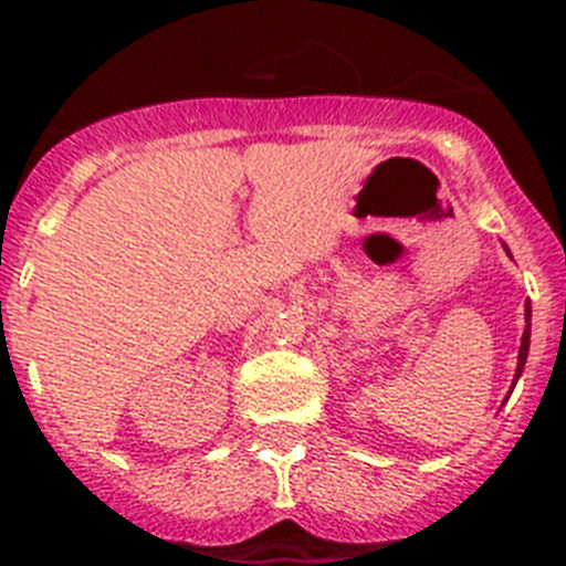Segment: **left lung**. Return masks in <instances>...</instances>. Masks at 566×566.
Instances as JSON below:
<instances>
[{
    "mask_svg": "<svg viewBox=\"0 0 566 566\" xmlns=\"http://www.w3.org/2000/svg\"><path fill=\"white\" fill-rule=\"evenodd\" d=\"M507 254H510V249H507ZM524 319H527V328H524V334H522V348H518V365H516V377H513V388H516L518 377H522L524 363H527V352H530V303H527V308H524Z\"/></svg>",
    "mask_w": 566,
    "mask_h": 566,
    "instance_id": "8db88e82",
    "label": "left lung"
}]
</instances>
